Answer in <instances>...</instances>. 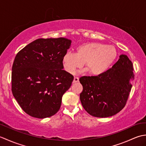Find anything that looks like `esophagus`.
I'll list each match as a JSON object with an SVG mask.
<instances>
[{
  "label": "esophagus",
  "instance_id": "1",
  "mask_svg": "<svg viewBox=\"0 0 146 146\" xmlns=\"http://www.w3.org/2000/svg\"><path fill=\"white\" fill-rule=\"evenodd\" d=\"M79 82V78L78 77H75L73 79V83H76V82Z\"/></svg>",
  "mask_w": 146,
  "mask_h": 146
}]
</instances>
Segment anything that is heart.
Segmentation results:
<instances>
[{"label":"heart","instance_id":"obj_1","mask_svg":"<svg viewBox=\"0 0 146 146\" xmlns=\"http://www.w3.org/2000/svg\"><path fill=\"white\" fill-rule=\"evenodd\" d=\"M117 55V50L113 46L100 42H87L79 46L76 49L75 54H65L62 61L64 70L70 74L75 73L85 63L90 75L98 76L108 70Z\"/></svg>","mask_w":146,"mask_h":146}]
</instances>
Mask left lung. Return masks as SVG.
<instances>
[{"instance_id":"8db88e82","label":"left lung","mask_w":146,"mask_h":146,"mask_svg":"<svg viewBox=\"0 0 146 146\" xmlns=\"http://www.w3.org/2000/svg\"><path fill=\"white\" fill-rule=\"evenodd\" d=\"M110 69L98 76H82L80 98L84 109L96 117L113 116L125 107L134 79L132 61L121 54Z\"/></svg>"}]
</instances>
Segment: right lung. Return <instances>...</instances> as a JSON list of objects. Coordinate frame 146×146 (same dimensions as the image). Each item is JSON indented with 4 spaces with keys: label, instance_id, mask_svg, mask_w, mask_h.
Segmentation results:
<instances>
[{
    "label": "right lung",
    "instance_id": "1",
    "mask_svg": "<svg viewBox=\"0 0 146 146\" xmlns=\"http://www.w3.org/2000/svg\"><path fill=\"white\" fill-rule=\"evenodd\" d=\"M71 44V40L64 38L38 39L15 56L12 94L30 116L44 119L60 110L62 97L74 78L63 70L62 61Z\"/></svg>",
    "mask_w": 146,
    "mask_h": 146
}]
</instances>
